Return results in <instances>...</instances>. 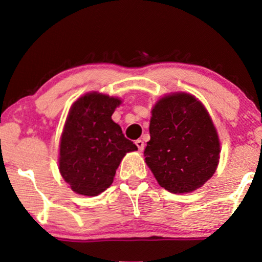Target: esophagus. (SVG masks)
I'll list each match as a JSON object with an SVG mask.
<instances>
[{
	"instance_id": "34e87169",
	"label": "esophagus",
	"mask_w": 262,
	"mask_h": 262,
	"mask_svg": "<svg viewBox=\"0 0 262 262\" xmlns=\"http://www.w3.org/2000/svg\"><path fill=\"white\" fill-rule=\"evenodd\" d=\"M136 145H137L139 152H142L143 150H144V142H143L142 139H137V141H136Z\"/></svg>"
}]
</instances>
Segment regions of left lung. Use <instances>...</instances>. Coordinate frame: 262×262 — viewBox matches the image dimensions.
I'll list each match as a JSON object with an SVG mask.
<instances>
[{
    "mask_svg": "<svg viewBox=\"0 0 262 262\" xmlns=\"http://www.w3.org/2000/svg\"><path fill=\"white\" fill-rule=\"evenodd\" d=\"M145 163L161 187L180 194L195 191L216 171L221 142L203 102L185 92L157 100L150 118Z\"/></svg>",
    "mask_w": 262,
    "mask_h": 262,
    "instance_id": "obj_1",
    "label": "left lung"
}]
</instances>
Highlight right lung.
<instances>
[{
	"mask_svg": "<svg viewBox=\"0 0 262 262\" xmlns=\"http://www.w3.org/2000/svg\"><path fill=\"white\" fill-rule=\"evenodd\" d=\"M120 105L117 96L89 92L70 107L60 136L58 169L77 194L95 196L106 191L124 156L137 150L112 120Z\"/></svg>",
	"mask_w": 262,
	"mask_h": 262,
	"instance_id": "add662e5",
	"label": "right lung"
}]
</instances>
